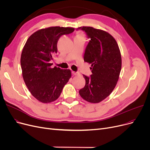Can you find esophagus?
<instances>
[{
    "label": "esophagus",
    "mask_w": 150,
    "mask_h": 150,
    "mask_svg": "<svg viewBox=\"0 0 150 150\" xmlns=\"http://www.w3.org/2000/svg\"><path fill=\"white\" fill-rule=\"evenodd\" d=\"M72 74H73V75H80V74L79 73V72H76V71H72Z\"/></svg>",
    "instance_id": "esophagus-1"
}]
</instances>
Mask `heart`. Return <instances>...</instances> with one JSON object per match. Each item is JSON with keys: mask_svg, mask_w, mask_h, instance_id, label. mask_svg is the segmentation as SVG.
Returning a JSON list of instances; mask_svg holds the SVG:
<instances>
[{"mask_svg": "<svg viewBox=\"0 0 150 150\" xmlns=\"http://www.w3.org/2000/svg\"><path fill=\"white\" fill-rule=\"evenodd\" d=\"M79 35V36H81L80 34H79V35Z\"/></svg>", "mask_w": 150, "mask_h": 150, "instance_id": "obj_1", "label": "heart"}]
</instances>
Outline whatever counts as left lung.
I'll return each mask as SVG.
<instances>
[{"instance_id":"obj_1","label":"left lung","mask_w":150,"mask_h":150,"mask_svg":"<svg viewBox=\"0 0 150 150\" xmlns=\"http://www.w3.org/2000/svg\"><path fill=\"white\" fill-rule=\"evenodd\" d=\"M90 41L84 61L91 64L92 75H83L86 83L79 91L81 97L91 103L102 101L110 95L119 80L122 67L120 49L115 39L108 32L90 26L79 27Z\"/></svg>"}]
</instances>
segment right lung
<instances>
[{
	"instance_id": "add662e5",
	"label": "right lung",
	"mask_w": 150,
	"mask_h": 150,
	"mask_svg": "<svg viewBox=\"0 0 150 150\" xmlns=\"http://www.w3.org/2000/svg\"><path fill=\"white\" fill-rule=\"evenodd\" d=\"M74 31L71 27L52 26L41 29L28 39L22 51V75L31 95L39 101L49 103L60 96L71 77L69 69L51 68L50 61L57 52L60 37Z\"/></svg>"
}]
</instances>
